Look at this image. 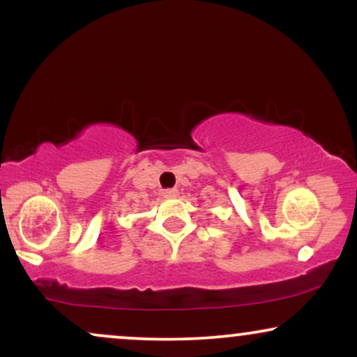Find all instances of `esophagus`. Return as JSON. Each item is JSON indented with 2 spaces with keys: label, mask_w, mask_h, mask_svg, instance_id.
<instances>
[{
  "label": "esophagus",
  "mask_w": 357,
  "mask_h": 357,
  "mask_svg": "<svg viewBox=\"0 0 357 357\" xmlns=\"http://www.w3.org/2000/svg\"><path fill=\"white\" fill-rule=\"evenodd\" d=\"M179 195V191L178 190H166V191H162V196H165V198H176V196Z\"/></svg>",
  "instance_id": "esophagus-1"
}]
</instances>
